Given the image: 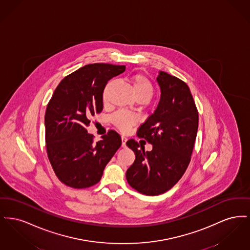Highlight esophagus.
<instances>
[{
    "mask_svg": "<svg viewBox=\"0 0 250 250\" xmlns=\"http://www.w3.org/2000/svg\"><path fill=\"white\" fill-rule=\"evenodd\" d=\"M126 142H127V138H125V136H122V147L126 146Z\"/></svg>",
    "mask_w": 250,
    "mask_h": 250,
    "instance_id": "34e87169",
    "label": "esophagus"
}]
</instances>
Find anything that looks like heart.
Here are the masks:
<instances>
[{"mask_svg": "<svg viewBox=\"0 0 250 250\" xmlns=\"http://www.w3.org/2000/svg\"><path fill=\"white\" fill-rule=\"evenodd\" d=\"M130 83L133 85L135 95L138 99H143L146 102H148L155 94L154 84L152 83V82L143 74L138 73L131 76ZM111 84H112V81H109L103 90L102 97H103L104 103H107V93ZM110 122L119 130L122 132H127L130 130L133 125L137 124L138 118L135 115L130 114L126 111L119 110L111 115Z\"/></svg>", "mask_w": 250, "mask_h": 250, "instance_id": "b5f03b06", "label": "heart"}]
</instances>
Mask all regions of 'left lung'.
Instances as JSON below:
<instances>
[{"mask_svg":"<svg viewBox=\"0 0 250 250\" xmlns=\"http://www.w3.org/2000/svg\"><path fill=\"white\" fill-rule=\"evenodd\" d=\"M156 80L160 101L137 131L153 149L144 151L133 139L126 142L136 155L126 180L131 188L148 196L165 193L182 178L190 162L199 125V112L188 84L163 71Z\"/></svg>","mask_w":250,"mask_h":250,"instance_id":"1","label":"left lung"}]
</instances>
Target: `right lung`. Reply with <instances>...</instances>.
Returning a JSON list of instances; mask_svg holds the SVG:
<instances>
[{"label": "right lung", "instance_id": "add662e5", "mask_svg": "<svg viewBox=\"0 0 250 250\" xmlns=\"http://www.w3.org/2000/svg\"><path fill=\"white\" fill-rule=\"evenodd\" d=\"M125 70V65L103 62L84 65L62 80L51 96L45 113L46 148L56 176L65 186L86 188L97 184L122 145L112 129L95 143L87 126L103 109L107 81Z\"/></svg>", "mask_w": 250, "mask_h": 250}]
</instances>
